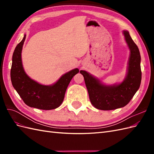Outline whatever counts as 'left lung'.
<instances>
[{
	"mask_svg": "<svg viewBox=\"0 0 154 154\" xmlns=\"http://www.w3.org/2000/svg\"><path fill=\"white\" fill-rule=\"evenodd\" d=\"M125 41L130 51L127 76L119 84L106 85L85 71L83 76L89 99L95 108L110 110L127 105L139 89L141 82V56L137 45L128 31H123Z\"/></svg>",
	"mask_w": 154,
	"mask_h": 154,
	"instance_id": "obj_1",
	"label": "left lung"
}]
</instances>
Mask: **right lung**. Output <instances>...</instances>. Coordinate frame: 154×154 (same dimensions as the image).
I'll use <instances>...</instances> for the list:
<instances>
[{"label":"right lung","instance_id":"obj_1","mask_svg":"<svg viewBox=\"0 0 154 154\" xmlns=\"http://www.w3.org/2000/svg\"><path fill=\"white\" fill-rule=\"evenodd\" d=\"M26 36L13 54L10 73L12 85L27 106L42 110L57 109L62 103L69 83L79 69H74L63 74L52 85H41L32 80L25 72L22 63L21 53Z\"/></svg>","mask_w":154,"mask_h":154}]
</instances>
